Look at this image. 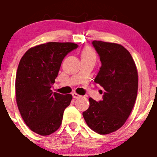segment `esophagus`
<instances>
[{"instance_id": "1", "label": "esophagus", "mask_w": 157, "mask_h": 157, "mask_svg": "<svg viewBox=\"0 0 157 157\" xmlns=\"http://www.w3.org/2000/svg\"><path fill=\"white\" fill-rule=\"evenodd\" d=\"M72 97L74 98H80L82 96L79 95V94H78L77 93H73V94H72Z\"/></svg>"}]
</instances>
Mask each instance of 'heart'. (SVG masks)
I'll return each mask as SVG.
<instances>
[{"label": "heart", "instance_id": "obj_1", "mask_svg": "<svg viewBox=\"0 0 157 157\" xmlns=\"http://www.w3.org/2000/svg\"><path fill=\"white\" fill-rule=\"evenodd\" d=\"M95 56V53H94V50H93L91 48H89V47H86L82 50V56Z\"/></svg>", "mask_w": 157, "mask_h": 157}]
</instances>
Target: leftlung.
I'll return each mask as SVG.
<instances>
[{
    "label": "left lung",
    "mask_w": 157,
    "mask_h": 157,
    "mask_svg": "<svg viewBox=\"0 0 157 157\" xmlns=\"http://www.w3.org/2000/svg\"><path fill=\"white\" fill-rule=\"evenodd\" d=\"M92 44L101 62L94 82L105 92L102 101L89 98L90 107L82 116L91 130L108 134L125 123L134 108L138 94V71L132 56L123 45L101 41Z\"/></svg>",
    "instance_id": "1"
}]
</instances>
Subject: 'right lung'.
<instances>
[{
  "instance_id": "1",
  "label": "right lung",
  "mask_w": 157,
  "mask_h": 157,
  "mask_svg": "<svg viewBox=\"0 0 157 157\" xmlns=\"http://www.w3.org/2000/svg\"><path fill=\"white\" fill-rule=\"evenodd\" d=\"M78 48L72 42H48L25 52L18 66L16 98L18 109L27 127L42 136L59 129L71 94L51 90L63 58Z\"/></svg>"
}]
</instances>
